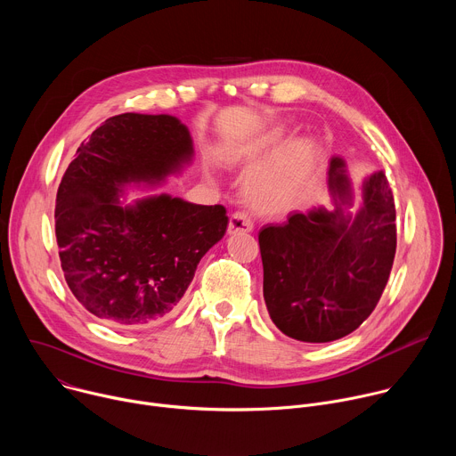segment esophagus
<instances>
[{"label": "esophagus", "instance_id": "esophagus-1", "mask_svg": "<svg viewBox=\"0 0 456 456\" xmlns=\"http://www.w3.org/2000/svg\"><path fill=\"white\" fill-rule=\"evenodd\" d=\"M254 229V220L245 211H236L229 220V234L236 232H250Z\"/></svg>", "mask_w": 456, "mask_h": 456}]
</instances>
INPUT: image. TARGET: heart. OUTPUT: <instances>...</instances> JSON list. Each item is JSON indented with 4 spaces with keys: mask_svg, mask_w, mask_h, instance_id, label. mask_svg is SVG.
<instances>
[{
    "mask_svg": "<svg viewBox=\"0 0 456 456\" xmlns=\"http://www.w3.org/2000/svg\"><path fill=\"white\" fill-rule=\"evenodd\" d=\"M278 137H273L271 142H276ZM312 162V151L306 144H297L290 150L287 159V169L278 175H269L257 178L250 185V197L256 206L264 209H278L285 206L297 185V178L308 169Z\"/></svg>",
    "mask_w": 456,
    "mask_h": 456,
    "instance_id": "obj_1",
    "label": "heart"
}]
</instances>
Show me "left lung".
<instances>
[{
    "label": "left lung",
    "instance_id": "left-lung-1",
    "mask_svg": "<svg viewBox=\"0 0 456 456\" xmlns=\"http://www.w3.org/2000/svg\"><path fill=\"white\" fill-rule=\"evenodd\" d=\"M336 211L292 213L257 234L264 297L276 327L305 343H329L359 329L377 306L397 248L395 202L384 173L364 183L355 218L345 215L348 180L343 160L330 164Z\"/></svg>",
    "mask_w": 456,
    "mask_h": 456
}]
</instances>
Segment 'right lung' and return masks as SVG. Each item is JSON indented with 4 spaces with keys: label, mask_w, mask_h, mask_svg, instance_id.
Segmentation results:
<instances>
[{
    "label": "right lung",
    "mask_w": 456,
    "mask_h": 456,
    "mask_svg": "<svg viewBox=\"0 0 456 456\" xmlns=\"http://www.w3.org/2000/svg\"><path fill=\"white\" fill-rule=\"evenodd\" d=\"M187 127L171 115L122 113L85 141L55 197L61 269L76 299L122 329L169 317L202 256L227 231L224 206L167 194L118 206L127 182H157L191 159Z\"/></svg>",
    "instance_id": "obj_1"
}]
</instances>
